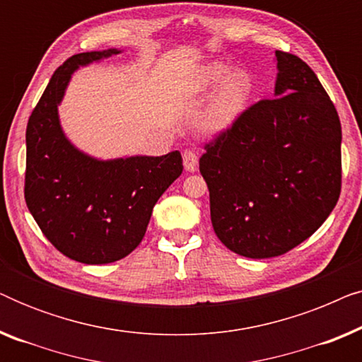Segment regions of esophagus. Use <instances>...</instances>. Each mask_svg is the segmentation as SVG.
Segmentation results:
<instances>
[{
  "label": "esophagus",
  "mask_w": 362,
  "mask_h": 362,
  "mask_svg": "<svg viewBox=\"0 0 362 362\" xmlns=\"http://www.w3.org/2000/svg\"><path fill=\"white\" fill-rule=\"evenodd\" d=\"M182 161H185L186 171L194 173L197 170V163H199V158H197V155H196L194 151L186 150L185 153H182Z\"/></svg>",
  "instance_id": "1"
}]
</instances>
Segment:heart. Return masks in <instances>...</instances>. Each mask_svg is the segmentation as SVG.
<instances>
[{
  "label": "heart",
  "mask_w": 362,
  "mask_h": 362,
  "mask_svg": "<svg viewBox=\"0 0 362 362\" xmlns=\"http://www.w3.org/2000/svg\"><path fill=\"white\" fill-rule=\"evenodd\" d=\"M230 66L226 62H207L192 69L177 83V93L181 97H202L216 92L207 110L204 125L211 132H222L230 125L244 110L252 92V81L249 74L237 71L230 74Z\"/></svg>",
  "instance_id": "heart-1"
}]
</instances>
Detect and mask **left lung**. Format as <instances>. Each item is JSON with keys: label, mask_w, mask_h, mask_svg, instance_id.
<instances>
[{"label": "left lung", "mask_w": 362, "mask_h": 362, "mask_svg": "<svg viewBox=\"0 0 362 362\" xmlns=\"http://www.w3.org/2000/svg\"><path fill=\"white\" fill-rule=\"evenodd\" d=\"M275 57V97L242 112L199 160L216 235L249 259L308 239L341 192L338 112L308 64L284 51Z\"/></svg>", "instance_id": "8db88e82"}]
</instances>
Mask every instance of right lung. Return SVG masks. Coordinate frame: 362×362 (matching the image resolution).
<instances>
[{
  "label": "right lung",
  "mask_w": 362,
  "mask_h": 362,
  "mask_svg": "<svg viewBox=\"0 0 362 362\" xmlns=\"http://www.w3.org/2000/svg\"><path fill=\"white\" fill-rule=\"evenodd\" d=\"M118 52L69 57L54 72L26 128L28 209L61 254L88 265L110 264L135 250L156 201L182 173L180 151L102 161L64 135L57 105L74 71Z\"/></svg>",
  "instance_id": "add662e5"
}]
</instances>
